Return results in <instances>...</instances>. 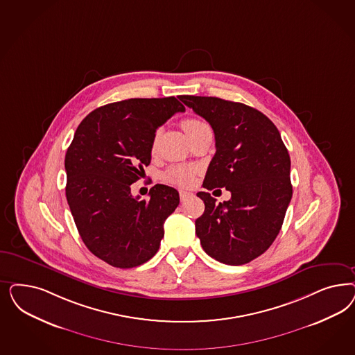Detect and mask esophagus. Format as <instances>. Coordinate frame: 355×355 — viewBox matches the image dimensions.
Returning <instances> with one entry per match:
<instances>
[{"instance_id": "esophagus-1", "label": "esophagus", "mask_w": 355, "mask_h": 355, "mask_svg": "<svg viewBox=\"0 0 355 355\" xmlns=\"http://www.w3.org/2000/svg\"><path fill=\"white\" fill-rule=\"evenodd\" d=\"M179 195H180V200L184 201V200L189 198V197L192 196V193H191V192H187V191H180V192H179Z\"/></svg>"}]
</instances>
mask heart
Wrapping results in <instances>:
<instances>
[{
  "mask_svg": "<svg viewBox=\"0 0 355 355\" xmlns=\"http://www.w3.org/2000/svg\"><path fill=\"white\" fill-rule=\"evenodd\" d=\"M184 132L187 133L188 137H191L192 135L197 133L200 129L205 128L206 125L204 121L198 120V119H185L183 123ZM155 146V139L153 144V148ZM195 170L192 167L188 166H176V167H171L168 171L164 173V179L168 183L179 185V187H189L195 182Z\"/></svg>",
  "mask_w": 355,
  "mask_h": 355,
  "instance_id": "heart-1",
  "label": "heart"
}]
</instances>
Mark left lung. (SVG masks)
I'll use <instances>...</instances> for the list:
<instances>
[{"mask_svg": "<svg viewBox=\"0 0 355 355\" xmlns=\"http://www.w3.org/2000/svg\"><path fill=\"white\" fill-rule=\"evenodd\" d=\"M179 99L214 130L217 151L202 187L231 192L219 204L207 192L197 193L205 210L196 219V234L219 263H250L275 241L293 196L286 146L277 126L250 105L216 96Z\"/></svg>", "mask_w": 355, "mask_h": 355, "instance_id": "8db88e82", "label": "left lung"}]
</instances>
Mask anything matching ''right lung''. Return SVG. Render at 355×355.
I'll return each mask as SVG.
<instances>
[{"instance_id":"add662e5","label":"right lung","mask_w":355,"mask_h":355,"mask_svg":"<svg viewBox=\"0 0 355 355\" xmlns=\"http://www.w3.org/2000/svg\"><path fill=\"white\" fill-rule=\"evenodd\" d=\"M184 111L175 96L126 99L94 110L74 133L65 155L69 207L85 245L114 268H135L159 250L179 192L157 184L139 201L130 184L145 175L157 129Z\"/></svg>"}]
</instances>
